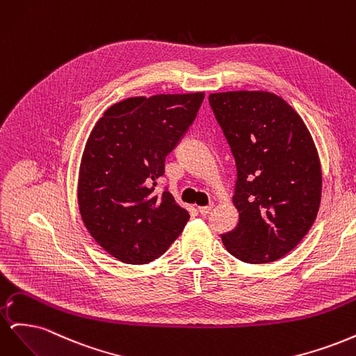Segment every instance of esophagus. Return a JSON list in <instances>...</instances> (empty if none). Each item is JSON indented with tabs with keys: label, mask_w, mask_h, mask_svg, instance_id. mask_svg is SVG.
<instances>
[{
	"label": "esophagus",
	"mask_w": 356,
	"mask_h": 356,
	"mask_svg": "<svg viewBox=\"0 0 356 356\" xmlns=\"http://www.w3.org/2000/svg\"><path fill=\"white\" fill-rule=\"evenodd\" d=\"M212 204H208V207H197V211L202 213V215H207V213H209L211 211H212Z\"/></svg>",
	"instance_id": "34e87169"
}]
</instances>
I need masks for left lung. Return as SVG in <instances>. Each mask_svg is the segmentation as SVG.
I'll use <instances>...</instances> for the list:
<instances>
[{
    "instance_id": "1",
    "label": "left lung",
    "mask_w": 356,
    "mask_h": 356,
    "mask_svg": "<svg viewBox=\"0 0 356 356\" xmlns=\"http://www.w3.org/2000/svg\"><path fill=\"white\" fill-rule=\"evenodd\" d=\"M209 104L236 160L238 227L221 236L233 257L276 261L315 222L322 170L309 129L281 96L263 90L211 93Z\"/></svg>"
}]
</instances>
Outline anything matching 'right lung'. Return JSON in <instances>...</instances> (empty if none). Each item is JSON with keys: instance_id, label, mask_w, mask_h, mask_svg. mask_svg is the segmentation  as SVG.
Instances as JSON below:
<instances>
[{"instance_id": "1", "label": "right lung", "mask_w": 356, "mask_h": 356, "mask_svg": "<svg viewBox=\"0 0 356 356\" xmlns=\"http://www.w3.org/2000/svg\"><path fill=\"white\" fill-rule=\"evenodd\" d=\"M203 98V92L127 98L92 129L79 170V208L92 238L117 260H156L190 220L187 209L168 190L156 193V186Z\"/></svg>"}]
</instances>
